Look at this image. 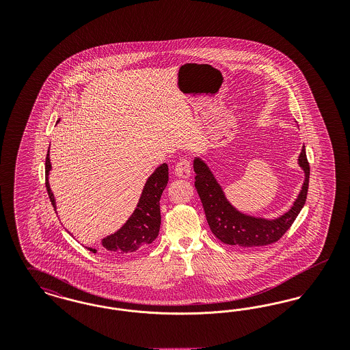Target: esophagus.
Returning a JSON list of instances; mask_svg holds the SVG:
<instances>
[{
  "label": "esophagus",
  "instance_id": "obj_1",
  "mask_svg": "<svg viewBox=\"0 0 350 350\" xmlns=\"http://www.w3.org/2000/svg\"><path fill=\"white\" fill-rule=\"evenodd\" d=\"M191 173V164L189 160L183 159L181 161H178L174 167V174L180 178H187Z\"/></svg>",
  "mask_w": 350,
  "mask_h": 350
}]
</instances>
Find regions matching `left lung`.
Listing matches in <instances>:
<instances>
[{"instance_id": "obj_1", "label": "left lung", "mask_w": 350, "mask_h": 350, "mask_svg": "<svg viewBox=\"0 0 350 350\" xmlns=\"http://www.w3.org/2000/svg\"><path fill=\"white\" fill-rule=\"evenodd\" d=\"M298 164L304 172V183L294 200L291 208L275 219L252 217L239 211L226 198L221 186L213 174L211 169L200 159L194 157L196 189L206 214L210 230L217 239L228 245L239 247H262L278 241L291 227L303 208L310 183V164L307 161L306 148L303 146Z\"/></svg>"}]
</instances>
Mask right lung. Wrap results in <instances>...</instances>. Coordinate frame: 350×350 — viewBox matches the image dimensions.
<instances>
[{
	"label": "right lung",
	"instance_id": "obj_1",
	"mask_svg": "<svg viewBox=\"0 0 350 350\" xmlns=\"http://www.w3.org/2000/svg\"><path fill=\"white\" fill-rule=\"evenodd\" d=\"M51 170L50 150L46 157V187L49 191L51 203L56 211V202L49 183ZM167 165L164 163L157 167L143 187L140 200L136 204L131 217L118 230L102 239L100 244L105 250L116 256L131 254L136 250H143L154 241L160 231L161 214H160V198L167 186ZM86 250L96 253L97 250L86 247Z\"/></svg>",
	"mask_w": 350,
	"mask_h": 350
}]
</instances>
